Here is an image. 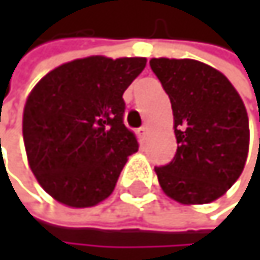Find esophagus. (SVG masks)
<instances>
[{
	"mask_svg": "<svg viewBox=\"0 0 260 260\" xmlns=\"http://www.w3.org/2000/svg\"><path fill=\"white\" fill-rule=\"evenodd\" d=\"M137 134H139V137L143 140L146 136H148V126L146 124H143V126H140L139 129H137Z\"/></svg>",
	"mask_w": 260,
	"mask_h": 260,
	"instance_id": "1",
	"label": "esophagus"
}]
</instances>
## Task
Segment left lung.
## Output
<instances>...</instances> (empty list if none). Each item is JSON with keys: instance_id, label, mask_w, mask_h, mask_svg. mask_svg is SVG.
<instances>
[{"instance_id": "left-lung-1", "label": "left lung", "mask_w": 260, "mask_h": 260, "mask_svg": "<svg viewBox=\"0 0 260 260\" xmlns=\"http://www.w3.org/2000/svg\"><path fill=\"white\" fill-rule=\"evenodd\" d=\"M173 109L178 149L156 167L167 197L181 204L212 203L239 179L248 156L245 104L218 70L193 59H151Z\"/></svg>"}]
</instances>
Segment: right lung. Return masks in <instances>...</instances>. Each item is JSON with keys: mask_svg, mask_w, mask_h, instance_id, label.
Returning <instances> with one entry per match:
<instances>
[{"mask_svg": "<svg viewBox=\"0 0 260 260\" xmlns=\"http://www.w3.org/2000/svg\"><path fill=\"white\" fill-rule=\"evenodd\" d=\"M145 57L90 56L43 76L23 112L27 162L46 193L70 207H92L114 192L139 149L123 123V93Z\"/></svg>", "mask_w": 260, "mask_h": 260, "instance_id": "add662e5", "label": "right lung"}]
</instances>
